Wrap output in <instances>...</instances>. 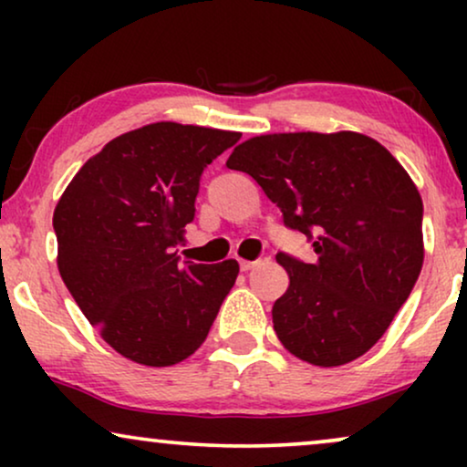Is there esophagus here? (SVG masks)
Segmentation results:
<instances>
[{"mask_svg":"<svg viewBox=\"0 0 467 467\" xmlns=\"http://www.w3.org/2000/svg\"><path fill=\"white\" fill-rule=\"evenodd\" d=\"M259 261H246V259H240V270L242 272H248V270H253L254 265H257Z\"/></svg>","mask_w":467,"mask_h":467,"instance_id":"1","label":"esophagus"}]
</instances>
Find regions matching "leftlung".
Returning a JSON list of instances; mask_svg holds the SVG:
<instances>
[{
  "mask_svg": "<svg viewBox=\"0 0 467 467\" xmlns=\"http://www.w3.org/2000/svg\"><path fill=\"white\" fill-rule=\"evenodd\" d=\"M227 168L253 176L285 227L315 246V264L276 254L289 272L272 308L278 340L321 368L368 353L423 267V202L408 171L355 131L257 136L235 146Z\"/></svg>",
  "mask_w": 467,
  "mask_h": 467,
  "instance_id": "left-lung-1",
  "label": "left lung"
}]
</instances>
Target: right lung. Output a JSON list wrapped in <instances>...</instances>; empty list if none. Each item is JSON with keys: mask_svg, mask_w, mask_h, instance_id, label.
I'll list each match as a JSON object with an SVG mask.
<instances>
[{"mask_svg": "<svg viewBox=\"0 0 467 467\" xmlns=\"http://www.w3.org/2000/svg\"><path fill=\"white\" fill-rule=\"evenodd\" d=\"M242 133L152 123L108 142L55 208L59 274L88 323L127 359L165 368L206 340L240 265L174 253L203 170Z\"/></svg>", "mask_w": 467, "mask_h": 467, "instance_id": "1", "label": "right lung"}]
</instances>
